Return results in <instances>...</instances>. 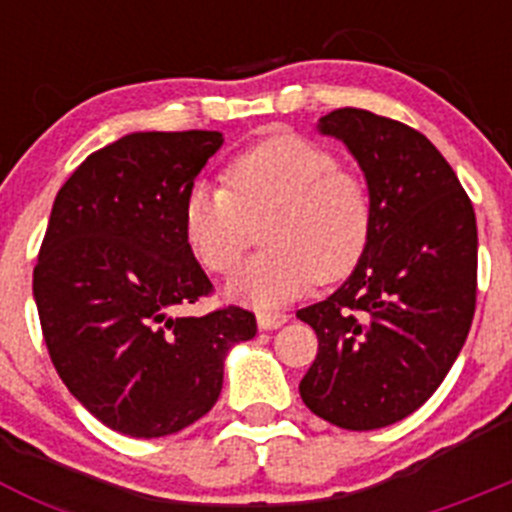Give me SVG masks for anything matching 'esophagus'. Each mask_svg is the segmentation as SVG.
<instances>
[{
  "label": "esophagus",
  "mask_w": 512,
  "mask_h": 512,
  "mask_svg": "<svg viewBox=\"0 0 512 512\" xmlns=\"http://www.w3.org/2000/svg\"><path fill=\"white\" fill-rule=\"evenodd\" d=\"M289 320V315H284V312H259L256 315V323H259L261 330H274L279 328V325H284Z\"/></svg>",
  "instance_id": "obj_1"
}]
</instances>
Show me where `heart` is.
Masks as SVG:
<instances>
[{
	"mask_svg": "<svg viewBox=\"0 0 512 512\" xmlns=\"http://www.w3.org/2000/svg\"><path fill=\"white\" fill-rule=\"evenodd\" d=\"M225 189L200 184L184 202V235L205 269L228 274L256 238L264 251L228 282V295L271 307L356 269L372 238V200L328 148L274 135L225 166Z\"/></svg>",
	"mask_w": 512,
	"mask_h": 512,
	"instance_id": "b5f03b06",
	"label": "heart"
}]
</instances>
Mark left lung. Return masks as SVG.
Listing matches in <instances>:
<instances>
[{
  "label": "left lung",
  "mask_w": 512,
  "mask_h": 512,
  "mask_svg": "<svg viewBox=\"0 0 512 512\" xmlns=\"http://www.w3.org/2000/svg\"><path fill=\"white\" fill-rule=\"evenodd\" d=\"M359 161L372 238L354 274L297 318L318 333L302 402L346 431L408 418L449 374L477 305L472 200L431 140L405 122L343 107L320 117Z\"/></svg>",
  "instance_id": "left-lung-1"
}]
</instances>
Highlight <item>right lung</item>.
<instances>
[{
    "label": "right lung",
    "instance_id": "1",
    "mask_svg": "<svg viewBox=\"0 0 512 512\" xmlns=\"http://www.w3.org/2000/svg\"><path fill=\"white\" fill-rule=\"evenodd\" d=\"M215 130L130 133L99 148L58 189L33 269L40 328L58 377L107 428L133 438L182 431L223 390L230 346L256 315L217 307L184 235V202Z\"/></svg>",
    "mask_w": 512,
    "mask_h": 512
}]
</instances>
